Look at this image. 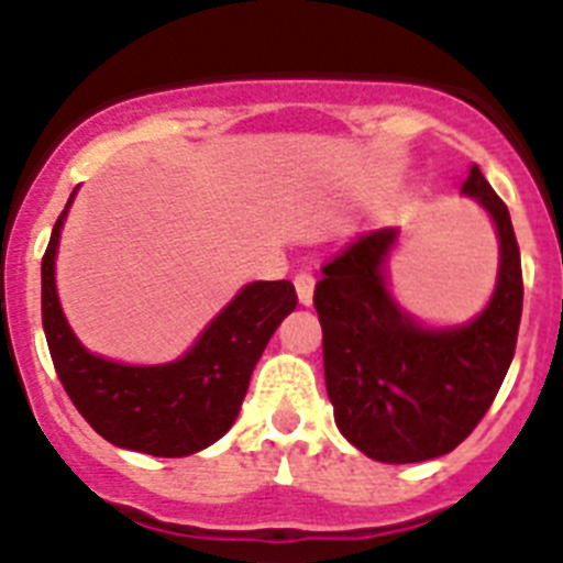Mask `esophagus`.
I'll use <instances>...</instances> for the list:
<instances>
[{"label": "esophagus", "mask_w": 563, "mask_h": 563, "mask_svg": "<svg viewBox=\"0 0 563 563\" xmlns=\"http://www.w3.org/2000/svg\"><path fill=\"white\" fill-rule=\"evenodd\" d=\"M313 286H317V280H313V275H308V272H300V275L294 277V288H297V300H300V306H311Z\"/></svg>", "instance_id": "34e87169"}]
</instances>
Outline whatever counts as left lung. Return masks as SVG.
Returning <instances> with one entry per match:
<instances>
[{"label": "left lung", "instance_id": "obj_1", "mask_svg": "<svg viewBox=\"0 0 563 563\" xmlns=\"http://www.w3.org/2000/svg\"><path fill=\"white\" fill-rule=\"evenodd\" d=\"M460 194L488 212L499 241L494 291L477 317L429 325L395 300L389 261L401 238L395 227L358 238L328 263L313 291L336 427L378 463H423L457 449L514 362L521 261L510 212L477 165Z\"/></svg>", "mask_w": 563, "mask_h": 563}]
</instances>
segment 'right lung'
<instances>
[{"instance_id": "1", "label": "right lung", "mask_w": 563, "mask_h": 563, "mask_svg": "<svg viewBox=\"0 0 563 563\" xmlns=\"http://www.w3.org/2000/svg\"><path fill=\"white\" fill-rule=\"evenodd\" d=\"M75 194L78 187L55 221L42 261V319L55 373L89 427L111 445L151 457L201 452L235 423L257 358L297 308L294 286L246 283L174 362L125 364L98 356L75 336L55 288L60 230Z\"/></svg>"}]
</instances>
